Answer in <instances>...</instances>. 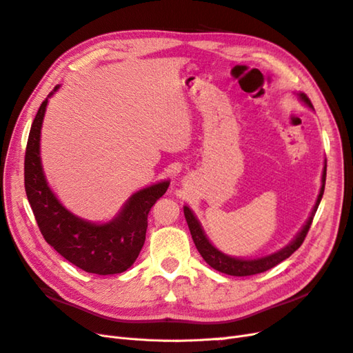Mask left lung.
<instances>
[{"mask_svg": "<svg viewBox=\"0 0 353 353\" xmlns=\"http://www.w3.org/2000/svg\"><path fill=\"white\" fill-rule=\"evenodd\" d=\"M301 100L307 105V108L314 109V105L311 103V100L307 99V95L301 92L297 94ZM325 175H327V162L324 165V170H323V185L321 190H319V194L316 199L315 206L312 209L311 216L306 221V223L303 225V228L301 230V232L297 234L296 239L285 245L284 249L279 250L276 253L268 254V256H263V258H258V259H239V258H231L228 254H223L222 252H219L215 245H213L208 237L205 236V232L201 230L200 222L197 221V218L194 216V213L191 212L190 208L184 206V215L188 223V228L191 232V237H193V241L196 244V248L199 250V253L201 254V258L206 261V263H209L213 270H216L222 274H227V275H234V276H248V275H254V274H261L268 271L271 268H274L275 265H279L280 262H283L284 259H287L288 256H292L299 248H301L306 234L311 228V223L314 221L315 216V212L319 206V201L323 199L324 194V188H325Z\"/></svg>", "mask_w": 353, "mask_h": 353, "instance_id": "obj_1", "label": "left lung"}]
</instances>
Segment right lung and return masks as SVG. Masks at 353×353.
<instances>
[{
  "label": "right lung",
  "instance_id": "1",
  "mask_svg": "<svg viewBox=\"0 0 353 353\" xmlns=\"http://www.w3.org/2000/svg\"><path fill=\"white\" fill-rule=\"evenodd\" d=\"M57 90L59 85L52 92ZM48 97L42 101L32 122L25 153V190L39 231L51 248L85 272L121 274L140 254L148 212L166 193L169 181L132 194L119 215L108 223H92L74 216L57 200L42 172L39 137Z\"/></svg>",
  "mask_w": 353,
  "mask_h": 353
}]
</instances>
